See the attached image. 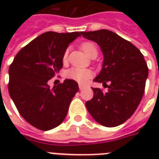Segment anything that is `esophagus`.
I'll return each mask as SVG.
<instances>
[{
	"label": "esophagus",
	"mask_w": 159,
	"mask_h": 159,
	"mask_svg": "<svg viewBox=\"0 0 159 159\" xmlns=\"http://www.w3.org/2000/svg\"><path fill=\"white\" fill-rule=\"evenodd\" d=\"M85 88L84 86H82V85H79V89L80 91H82V90H83Z\"/></svg>",
	"instance_id": "34e87169"
}]
</instances>
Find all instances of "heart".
I'll list each match as a JSON object with an SVG mask.
<instances>
[{"instance_id": "heart-1", "label": "heart", "mask_w": 159, "mask_h": 159, "mask_svg": "<svg viewBox=\"0 0 159 159\" xmlns=\"http://www.w3.org/2000/svg\"><path fill=\"white\" fill-rule=\"evenodd\" d=\"M83 52L89 57H92L93 55H97V48L94 43L92 42H85L81 45ZM67 57V50L63 54V61H66ZM65 76L67 78L79 83H85L92 77V72L89 69H83L80 67H72L70 69L67 70L65 72Z\"/></svg>"}]
</instances>
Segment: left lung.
<instances>
[{"instance_id": "left-lung-1", "label": "left lung", "mask_w": 159, "mask_h": 159, "mask_svg": "<svg viewBox=\"0 0 159 159\" xmlns=\"http://www.w3.org/2000/svg\"><path fill=\"white\" fill-rule=\"evenodd\" d=\"M96 42L104 56L102 71L93 81L107 85L108 92L92 88L94 96L86 102L97 123L115 127L134 113L144 93L148 68L143 54L133 43L112 31L100 30L81 33Z\"/></svg>"}]
</instances>
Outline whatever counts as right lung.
Returning a JSON list of instances; mask_svg holds the SVG:
<instances>
[{
	"label": "right lung",
	"mask_w": 159,
	"mask_h": 159,
	"mask_svg": "<svg viewBox=\"0 0 159 159\" xmlns=\"http://www.w3.org/2000/svg\"><path fill=\"white\" fill-rule=\"evenodd\" d=\"M79 36V32H45L24 47L10 66L11 99L20 116L40 130L52 129L64 120L78 92L73 80L66 79L53 88L48 82L59 72L65 51Z\"/></svg>",
	"instance_id": "add662e5"
}]
</instances>
